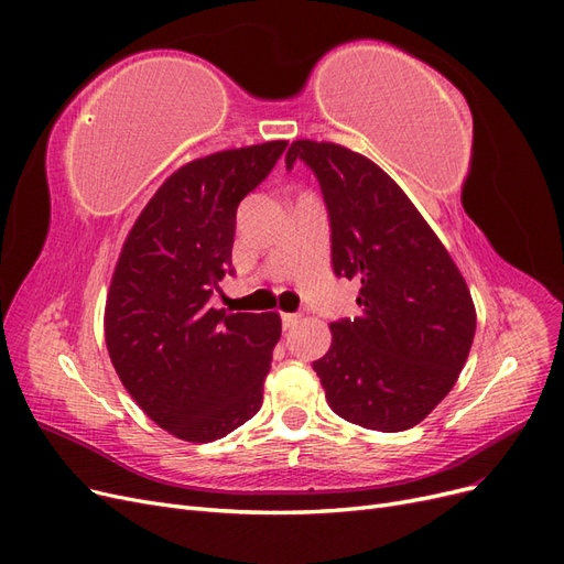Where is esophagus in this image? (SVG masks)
Masks as SVG:
<instances>
[{
    "label": "esophagus",
    "instance_id": "1",
    "mask_svg": "<svg viewBox=\"0 0 564 564\" xmlns=\"http://www.w3.org/2000/svg\"><path fill=\"white\" fill-rule=\"evenodd\" d=\"M299 319H301L299 313H282V327L284 329H292V327H296Z\"/></svg>",
    "mask_w": 564,
    "mask_h": 564
}]
</instances>
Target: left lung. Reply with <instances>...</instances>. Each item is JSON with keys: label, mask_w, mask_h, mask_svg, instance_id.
<instances>
[{"label": "left lung", "mask_w": 564, "mask_h": 564, "mask_svg": "<svg viewBox=\"0 0 564 564\" xmlns=\"http://www.w3.org/2000/svg\"><path fill=\"white\" fill-rule=\"evenodd\" d=\"M329 214L332 268L360 284V315L332 322L313 362L334 412L369 431L412 429L445 400L475 336L468 286L402 187L357 152L296 141Z\"/></svg>", "instance_id": "1"}]
</instances>
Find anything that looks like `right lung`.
Here are the masks:
<instances>
[{
	"instance_id": "add662e5",
	"label": "right lung",
	"mask_w": 564,
	"mask_h": 564,
	"mask_svg": "<svg viewBox=\"0 0 564 564\" xmlns=\"http://www.w3.org/2000/svg\"><path fill=\"white\" fill-rule=\"evenodd\" d=\"M284 150L270 141L181 166L117 261L106 305L112 367L143 412L185 442L226 437L261 409L280 315H228L209 301L232 275L237 207Z\"/></svg>"
}]
</instances>
